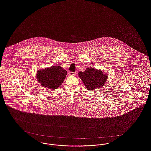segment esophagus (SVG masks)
I'll list each match as a JSON object with an SVG mask.
<instances>
[{"mask_svg":"<svg viewBox=\"0 0 151 151\" xmlns=\"http://www.w3.org/2000/svg\"><path fill=\"white\" fill-rule=\"evenodd\" d=\"M68 73L70 76H75L76 75V73H73V72H69Z\"/></svg>","mask_w":151,"mask_h":151,"instance_id":"obj_1","label":"esophagus"}]
</instances>
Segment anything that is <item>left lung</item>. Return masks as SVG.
<instances>
[{
    "label": "left lung",
    "instance_id": "obj_1",
    "mask_svg": "<svg viewBox=\"0 0 151 151\" xmlns=\"http://www.w3.org/2000/svg\"><path fill=\"white\" fill-rule=\"evenodd\" d=\"M78 76L82 80L85 87L89 91H94L103 86L107 80V75L99 70L88 67L84 72L80 71Z\"/></svg>",
    "mask_w": 151,
    "mask_h": 151
}]
</instances>
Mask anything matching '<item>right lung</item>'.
I'll return each instance as SVG.
<instances>
[{"instance_id":"1","label":"right lung","mask_w":151,"mask_h":151,"mask_svg":"<svg viewBox=\"0 0 151 151\" xmlns=\"http://www.w3.org/2000/svg\"><path fill=\"white\" fill-rule=\"evenodd\" d=\"M66 71L60 66H53L37 73V79L42 86L49 89H57L66 76Z\"/></svg>"}]
</instances>
